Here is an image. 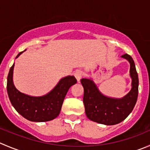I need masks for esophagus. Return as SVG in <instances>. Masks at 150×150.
I'll return each instance as SVG.
<instances>
[{"label": "esophagus", "mask_w": 150, "mask_h": 150, "mask_svg": "<svg viewBox=\"0 0 150 150\" xmlns=\"http://www.w3.org/2000/svg\"><path fill=\"white\" fill-rule=\"evenodd\" d=\"M74 75H75V78L77 79V81H80V80L81 79V78H82V72H81V70H76L75 72V73H74Z\"/></svg>", "instance_id": "1"}]
</instances>
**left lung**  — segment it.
I'll list each match as a JSON object with an SVG mask.
<instances>
[{
    "mask_svg": "<svg viewBox=\"0 0 150 150\" xmlns=\"http://www.w3.org/2000/svg\"><path fill=\"white\" fill-rule=\"evenodd\" d=\"M130 63L131 89L122 98L104 95L91 78H82L83 103L86 117L90 120L105 125H114L125 120L136 105L139 94V77L133 59L128 54L121 56Z\"/></svg>",
    "mask_w": 150,
    "mask_h": 150,
    "instance_id": "obj_1",
    "label": "left lung"
}]
</instances>
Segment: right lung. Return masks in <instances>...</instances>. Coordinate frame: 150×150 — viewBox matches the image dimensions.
<instances>
[{
  "mask_svg": "<svg viewBox=\"0 0 150 150\" xmlns=\"http://www.w3.org/2000/svg\"><path fill=\"white\" fill-rule=\"evenodd\" d=\"M25 51V50H24ZM24 51L17 56L18 58ZM14 63L7 77V93L13 107L26 120L43 122L54 120L60 114L62 104L69 88L77 83L73 75L64 77L56 86L45 95L34 97L20 92L13 82Z\"/></svg>",
  "mask_w": 150,
  "mask_h": 150,
  "instance_id": "add662e5",
  "label": "right lung"
}]
</instances>
